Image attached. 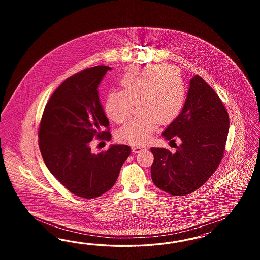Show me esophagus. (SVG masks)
Returning <instances> with one entry per match:
<instances>
[{
  "label": "esophagus",
  "instance_id": "esophagus-1",
  "mask_svg": "<svg viewBox=\"0 0 260 260\" xmlns=\"http://www.w3.org/2000/svg\"><path fill=\"white\" fill-rule=\"evenodd\" d=\"M146 149L147 148L144 147V146H133L132 147V150H133L134 153H137V152H139V151H141L143 150H146Z\"/></svg>",
  "mask_w": 260,
  "mask_h": 260
}]
</instances>
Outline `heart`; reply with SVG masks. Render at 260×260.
Here are the masks:
<instances>
[{"mask_svg": "<svg viewBox=\"0 0 260 260\" xmlns=\"http://www.w3.org/2000/svg\"><path fill=\"white\" fill-rule=\"evenodd\" d=\"M122 90L107 96L105 110L116 123L128 118L133 103L139 115L120 128V141L141 145L148 141L156 124L166 125L176 118L185 103L186 87L179 71L168 66H149L126 71L120 79Z\"/></svg>", "mask_w": 260, "mask_h": 260, "instance_id": "1", "label": "heart"}]
</instances>
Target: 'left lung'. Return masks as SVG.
<instances>
[{
    "mask_svg": "<svg viewBox=\"0 0 260 260\" xmlns=\"http://www.w3.org/2000/svg\"><path fill=\"white\" fill-rule=\"evenodd\" d=\"M230 120L223 103L205 80H189L181 112L163 132V137L181 140L172 153L151 148L150 169L154 185L172 196H186L199 189L219 166L228 136Z\"/></svg>",
    "mask_w": 260,
    "mask_h": 260,
    "instance_id": "obj_1",
    "label": "left lung"
}]
</instances>
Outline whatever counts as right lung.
<instances>
[{
  "label": "right lung",
  "mask_w": 260,
  "mask_h": 260,
  "mask_svg": "<svg viewBox=\"0 0 260 260\" xmlns=\"http://www.w3.org/2000/svg\"><path fill=\"white\" fill-rule=\"evenodd\" d=\"M107 66L86 69L64 80L51 95L40 124L39 147L51 174L73 194L100 197L111 189L131 154L127 145H111L91 152L94 136L110 141L111 134L98 87L110 71Z\"/></svg>",
  "instance_id": "obj_1"
}]
</instances>
